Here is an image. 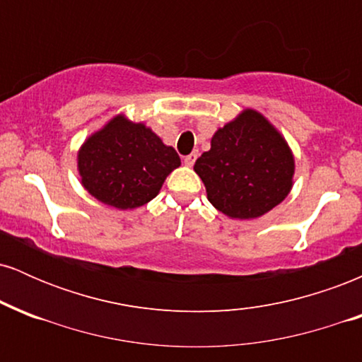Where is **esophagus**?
Returning <instances> with one entry per match:
<instances>
[{"label": "esophagus", "mask_w": 362, "mask_h": 362, "mask_svg": "<svg viewBox=\"0 0 362 362\" xmlns=\"http://www.w3.org/2000/svg\"><path fill=\"white\" fill-rule=\"evenodd\" d=\"M197 156H199V153H197V151L190 153L189 156H185V158H184V163L187 165V167H192V165L195 163V160H197Z\"/></svg>", "instance_id": "esophagus-1"}]
</instances>
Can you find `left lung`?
Wrapping results in <instances>:
<instances>
[{
    "label": "left lung",
    "instance_id": "left-lung-1",
    "mask_svg": "<svg viewBox=\"0 0 362 362\" xmlns=\"http://www.w3.org/2000/svg\"><path fill=\"white\" fill-rule=\"evenodd\" d=\"M294 170L288 141L255 109L219 127L194 165L207 201L231 219H257L279 206L293 189Z\"/></svg>",
    "mask_w": 362,
    "mask_h": 362
}]
</instances>
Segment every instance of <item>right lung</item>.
Masks as SVG:
<instances>
[{
    "label": "right lung",
    "instance_id": "1",
    "mask_svg": "<svg viewBox=\"0 0 362 362\" xmlns=\"http://www.w3.org/2000/svg\"><path fill=\"white\" fill-rule=\"evenodd\" d=\"M76 163L86 192L102 204L131 211L160 194L180 158L146 124L117 114L83 141Z\"/></svg>",
    "mask_w": 362,
    "mask_h": 362
}]
</instances>
